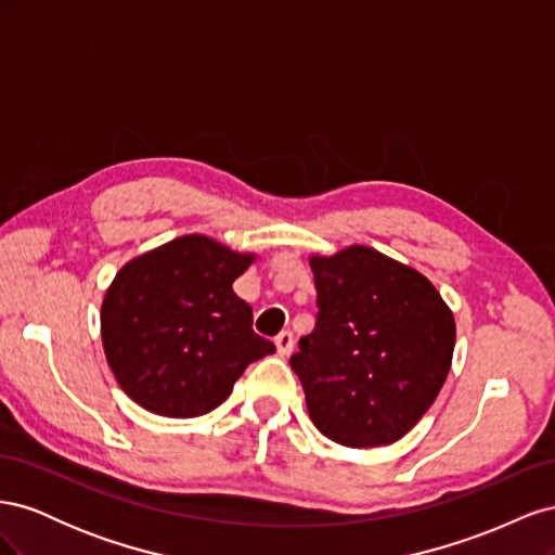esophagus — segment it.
Segmentation results:
<instances>
[{
    "mask_svg": "<svg viewBox=\"0 0 555 555\" xmlns=\"http://www.w3.org/2000/svg\"><path fill=\"white\" fill-rule=\"evenodd\" d=\"M275 347L280 357H289L294 349V333L292 331H282L275 335Z\"/></svg>",
    "mask_w": 555,
    "mask_h": 555,
    "instance_id": "34e87169",
    "label": "esophagus"
}]
</instances>
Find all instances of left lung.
I'll list each match as a JSON object with an SVG mask.
<instances>
[{
	"instance_id": "left-lung-1",
	"label": "left lung",
	"mask_w": 555,
	"mask_h": 555,
	"mask_svg": "<svg viewBox=\"0 0 555 555\" xmlns=\"http://www.w3.org/2000/svg\"><path fill=\"white\" fill-rule=\"evenodd\" d=\"M317 324L289 365L312 424L367 449L408 435L449 375L456 322L433 282L382 251L351 245L310 257Z\"/></svg>"
}]
</instances>
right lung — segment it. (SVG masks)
I'll return each instance as SVG.
<instances>
[{
	"instance_id": "1",
	"label": "right lung",
	"mask_w": 555,
	"mask_h": 555,
	"mask_svg": "<svg viewBox=\"0 0 555 555\" xmlns=\"http://www.w3.org/2000/svg\"><path fill=\"white\" fill-rule=\"evenodd\" d=\"M251 261L192 233L117 271L102 304V343L133 402L159 416H201L222 405L251 361L273 354L233 292Z\"/></svg>"
}]
</instances>
